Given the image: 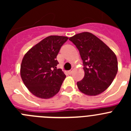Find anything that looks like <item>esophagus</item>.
Returning a JSON list of instances; mask_svg holds the SVG:
<instances>
[{"label":"esophagus","mask_w":131,"mask_h":131,"mask_svg":"<svg viewBox=\"0 0 131 131\" xmlns=\"http://www.w3.org/2000/svg\"><path fill=\"white\" fill-rule=\"evenodd\" d=\"M73 69H71V70H69V71H68V73H69V75H71V74L73 73Z\"/></svg>","instance_id":"obj_1"}]
</instances>
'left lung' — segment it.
Returning a JSON list of instances; mask_svg holds the SVG:
<instances>
[{
    "instance_id": "1",
    "label": "left lung",
    "mask_w": 131,
    "mask_h": 131,
    "mask_svg": "<svg viewBox=\"0 0 131 131\" xmlns=\"http://www.w3.org/2000/svg\"><path fill=\"white\" fill-rule=\"evenodd\" d=\"M79 51L84 76L77 83L81 92L89 96L102 93L110 86L117 73V60L107 45L89 32L69 39Z\"/></svg>"
}]
</instances>
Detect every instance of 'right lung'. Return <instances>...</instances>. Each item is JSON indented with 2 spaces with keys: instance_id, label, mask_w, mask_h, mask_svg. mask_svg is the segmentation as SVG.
Returning <instances> with one entry per match:
<instances>
[{
  "instance_id": "obj_1",
  "label": "right lung",
  "mask_w": 131,
  "mask_h": 131,
  "mask_svg": "<svg viewBox=\"0 0 131 131\" xmlns=\"http://www.w3.org/2000/svg\"><path fill=\"white\" fill-rule=\"evenodd\" d=\"M68 37L51 35L32 47L21 64V77L31 93L40 98L54 96L60 91L66 75L57 69L56 56Z\"/></svg>"
}]
</instances>
